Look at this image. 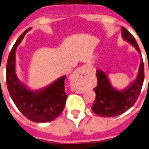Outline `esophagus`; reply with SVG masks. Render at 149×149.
Returning a JSON list of instances; mask_svg holds the SVG:
<instances>
[{
    "instance_id": "34e87169",
    "label": "esophagus",
    "mask_w": 149,
    "mask_h": 149,
    "mask_svg": "<svg viewBox=\"0 0 149 149\" xmlns=\"http://www.w3.org/2000/svg\"><path fill=\"white\" fill-rule=\"evenodd\" d=\"M85 76H86V75H85V67H84V66H82V67L78 68V69L76 70L74 73H73V76H72V77H73L72 79H73V81L74 82V81H76V80L83 79L84 77H85Z\"/></svg>"
}]
</instances>
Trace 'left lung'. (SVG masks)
I'll use <instances>...</instances> for the list:
<instances>
[{"label":"left lung","mask_w":149,"mask_h":149,"mask_svg":"<svg viewBox=\"0 0 149 149\" xmlns=\"http://www.w3.org/2000/svg\"><path fill=\"white\" fill-rule=\"evenodd\" d=\"M123 39L134 46L140 55V64L136 78L123 90L115 88L108 76L102 70H97V85L94 91L96 93L91 109L93 112L102 117H114L121 115L134 105L140 94L144 82V64L139 46L134 36L124 27H121Z\"/></svg>","instance_id":"obj_1"}]
</instances>
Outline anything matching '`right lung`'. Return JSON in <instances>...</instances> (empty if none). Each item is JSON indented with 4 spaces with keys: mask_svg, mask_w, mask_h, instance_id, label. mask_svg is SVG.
I'll return each instance as SVG.
<instances>
[{
    "mask_svg": "<svg viewBox=\"0 0 149 149\" xmlns=\"http://www.w3.org/2000/svg\"><path fill=\"white\" fill-rule=\"evenodd\" d=\"M31 29L22 33L10 51L6 63V85L13 101L22 115L33 122H48L58 117L64 108L67 98L64 90L66 76L39 90H31L18 79L15 73L16 48Z\"/></svg>",
    "mask_w": 149,
    "mask_h": 149,
    "instance_id": "obj_1",
    "label": "right lung"
}]
</instances>
